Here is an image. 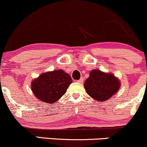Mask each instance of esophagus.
I'll return each mask as SVG.
<instances>
[{
    "label": "esophagus",
    "mask_w": 147,
    "mask_h": 147,
    "mask_svg": "<svg viewBox=\"0 0 147 147\" xmlns=\"http://www.w3.org/2000/svg\"><path fill=\"white\" fill-rule=\"evenodd\" d=\"M83 80H84V79H83V78L82 77V78H81L80 79V80H78V82H80V83H82V82H83Z\"/></svg>",
    "instance_id": "obj_1"
}]
</instances>
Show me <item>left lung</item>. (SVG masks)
<instances>
[{"mask_svg":"<svg viewBox=\"0 0 147 147\" xmlns=\"http://www.w3.org/2000/svg\"><path fill=\"white\" fill-rule=\"evenodd\" d=\"M88 95L94 99L105 101L114 95L120 88L119 80L112 74L98 69L92 70L84 84Z\"/></svg>","mask_w":147,"mask_h":147,"instance_id":"left-lung-1","label":"left lung"}]
</instances>
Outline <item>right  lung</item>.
Here are the masks:
<instances>
[{
    "mask_svg": "<svg viewBox=\"0 0 147 147\" xmlns=\"http://www.w3.org/2000/svg\"><path fill=\"white\" fill-rule=\"evenodd\" d=\"M72 81L63 70L57 69L41 74L32 81L31 89L37 99L46 104H53L65 95Z\"/></svg>",
    "mask_w": 147,
    "mask_h": 147,
    "instance_id": "add662e5",
    "label": "right lung"
}]
</instances>
